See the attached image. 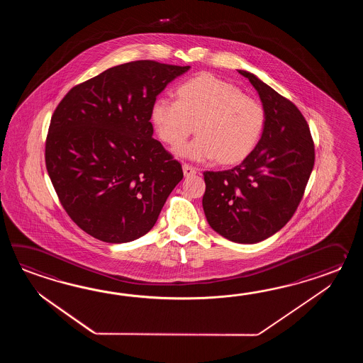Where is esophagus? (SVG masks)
<instances>
[{"label":"esophagus","instance_id":"esophagus-1","mask_svg":"<svg viewBox=\"0 0 363 363\" xmlns=\"http://www.w3.org/2000/svg\"><path fill=\"white\" fill-rule=\"evenodd\" d=\"M183 172H184L185 178H189V177H193V175L197 174V169L184 163V164H183Z\"/></svg>","mask_w":363,"mask_h":363}]
</instances>
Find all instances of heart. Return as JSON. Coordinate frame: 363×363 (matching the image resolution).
<instances>
[{"label": "heart", "mask_w": 363, "mask_h": 363, "mask_svg": "<svg viewBox=\"0 0 363 363\" xmlns=\"http://www.w3.org/2000/svg\"><path fill=\"white\" fill-rule=\"evenodd\" d=\"M175 101L158 99L150 108V121L158 138L179 147L191 135L197 138L177 149L192 161L230 166L244 161L261 139L266 114L262 104L245 96L236 85L201 74L177 89Z\"/></svg>", "instance_id": "heart-1"}]
</instances>
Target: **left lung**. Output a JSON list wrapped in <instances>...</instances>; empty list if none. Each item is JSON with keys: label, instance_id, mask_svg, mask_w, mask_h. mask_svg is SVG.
I'll return each instance as SVG.
<instances>
[{"label": "left lung", "instance_id": "8db88e82", "mask_svg": "<svg viewBox=\"0 0 363 363\" xmlns=\"http://www.w3.org/2000/svg\"><path fill=\"white\" fill-rule=\"evenodd\" d=\"M266 114L255 150L231 170L206 171L202 206L210 227L225 239L255 244L281 230L301 202L314 167V143L294 102L244 69Z\"/></svg>", "mask_w": 363, "mask_h": 363}]
</instances>
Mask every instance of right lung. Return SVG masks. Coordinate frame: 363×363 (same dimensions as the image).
I'll return each instance as SVG.
<instances>
[{
	"instance_id": "obj_1",
	"label": "right lung",
	"mask_w": 363,
	"mask_h": 363,
	"mask_svg": "<svg viewBox=\"0 0 363 363\" xmlns=\"http://www.w3.org/2000/svg\"><path fill=\"white\" fill-rule=\"evenodd\" d=\"M189 69L123 63L74 86L55 108L48 174L62 206L88 235L122 244L153 228L183 170L153 139L150 108Z\"/></svg>"
}]
</instances>
